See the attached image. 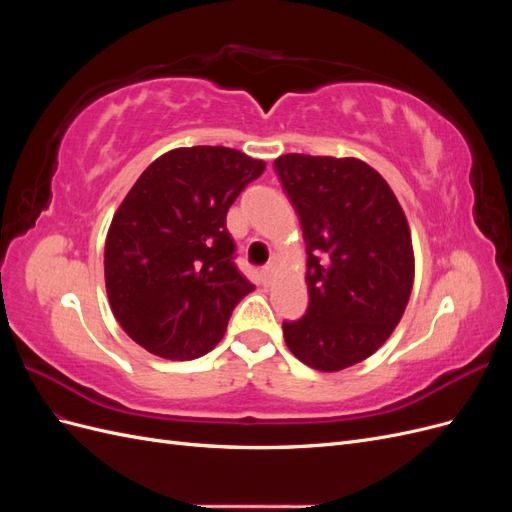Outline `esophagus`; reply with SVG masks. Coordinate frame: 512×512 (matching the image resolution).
Returning <instances> with one entry per match:
<instances>
[{"mask_svg":"<svg viewBox=\"0 0 512 512\" xmlns=\"http://www.w3.org/2000/svg\"><path fill=\"white\" fill-rule=\"evenodd\" d=\"M271 277H273V265L262 267V271H260V282H262V286H269V284H271Z\"/></svg>","mask_w":512,"mask_h":512,"instance_id":"1","label":"esophagus"}]
</instances>
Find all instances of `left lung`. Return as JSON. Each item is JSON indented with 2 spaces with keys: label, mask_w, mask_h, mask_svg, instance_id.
<instances>
[{
  "label": "left lung",
  "mask_w": 512,
  "mask_h": 512,
  "mask_svg": "<svg viewBox=\"0 0 512 512\" xmlns=\"http://www.w3.org/2000/svg\"><path fill=\"white\" fill-rule=\"evenodd\" d=\"M273 166L307 252L309 305L282 324L286 346L309 367L342 371L374 354L404 316L414 282L408 220L361 160L286 153Z\"/></svg>",
  "instance_id": "obj_1"
}]
</instances>
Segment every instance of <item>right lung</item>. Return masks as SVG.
Here are the masks:
<instances>
[{
  "instance_id": "1",
  "label": "right lung",
  "mask_w": 512,
  "mask_h": 512,
  "mask_svg": "<svg viewBox=\"0 0 512 512\" xmlns=\"http://www.w3.org/2000/svg\"><path fill=\"white\" fill-rule=\"evenodd\" d=\"M265 162L230 147H181L151 162L113 215L104 245L111 309L138 346L190 361L220 342L254 290L235 265L226 213Z\"/></svg>"
}]
</instances>
